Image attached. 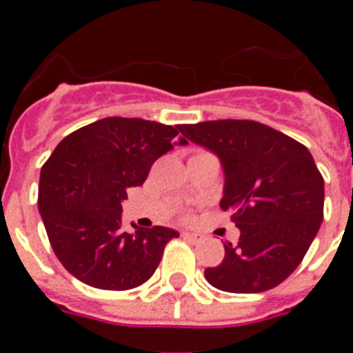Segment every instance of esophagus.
Instances as JSON below:
<instances>
[{"instance_id":"1","label":"esophagus","mask_w":353,"mask_h":353,"mask_svg":"<svg viewBox=\"0 0 353 353\" xmlns=\"http://www.w3.org/2000/svg\"><path fill=\"white\" fill-rule=\"evenodd\" d=\"M183 239L189 240V242H194V244H199L201 240H203V235H199V233H183Z\"/></svg>"}]
</instances>
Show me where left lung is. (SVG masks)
Wrapping results in <instances>:
<instances>
[{"mask_svg":"<svg viewBox=\"0 0 353 353\" xmlns=\"http://www.w3.org/2000/svg\"><path fill=\"white\" fill-rule=\"evenodd\" d=\"M183 139L221 159L223 210H232L239 244H224L221 265L205 270L212 286L260 293L301 265L323 221V176L310 150L252 120L180 125Z\"/></svg>","mask_w":353,"mask_h":353,"instance_id":"8db88e82","label":"left lung"}]
</instances>
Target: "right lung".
I'll return each instance as SVG.
<instances>
[{"label": "right lung", "instance_id": "right-lung-1", "mask_svg": "<svg viewBox=\"0 0 353 353\" xmlns=\"http://www.w3.org/2000/svg\"><path fill=\"white\" fill-rule=\"evenodd\" d=\"M180 125L141 118H102L68 134L40 171L39 212L52 251L84 285L130 290L148 281L179 232L121 230V201L179 138Z\"/></svg>", "mask_w": 353, "mask_h": 353}]
</instances>
